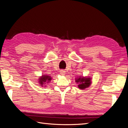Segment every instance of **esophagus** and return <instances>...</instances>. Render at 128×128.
<instances>
[{"label":"esophagus","instance_id":"34e87169","mask_svg":"<svg viewBox=\"0 0 128 128\" xmlns=\"http://www.w3.org/2000/svg\"><path fill=\"white\" fill-rule=\"evenodd\" d=\"M60 74L61 75H65V72L64 71V70H61V72H60Z\"/></svg>","mask_w":128,"mask_h":128}]
</instances>
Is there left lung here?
<instances>
[{"label": "left lung", "instance_id": "8db88e82", "mask_svg": "<svg viewBox=\"0 0 128 128\" xmlns=\"http://www.w3.org/2000/svg\"><path fill=\"white\" fill-rule=\"evenodd\" d=\"M76 82L78 84V87L80 89L84 90L86 88H87L90 86L91 84V78L88 77H78V78H76Z\"/></svg>", "mask_w": 128, "mask_h": 128}]
</instances>
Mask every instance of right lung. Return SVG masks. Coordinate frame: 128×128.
<instances>
[{"label":"right lung","mask_w":128,"mask_h":128,"mask_svg":"<svg viewBox=\"0 0 128 128\" xmlns=\"http://www.w3.org/2000/svg\"><path fill=\"white\" fill-rule=\"evenodd\" d=\"M39 78H40L39 83L41 85V86H43V84H45L44 83H46L45 82H47V83L50 82V80H51L52 79L51 76H50L48 75H42Z\"/></svg>","instance_id":"add662e5"}]
</instances>
